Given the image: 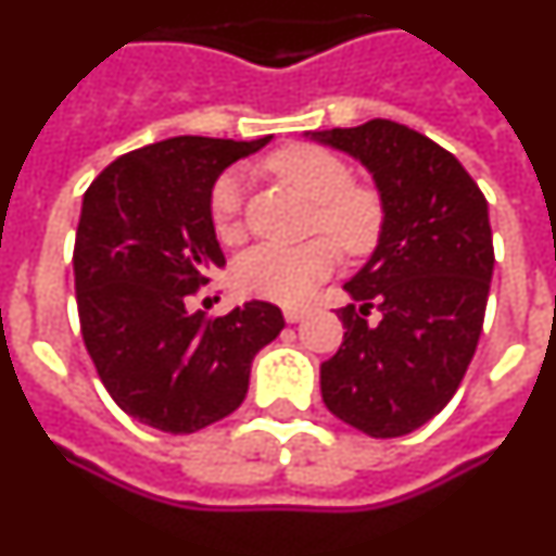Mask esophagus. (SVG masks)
Masks as SVG:
<instances>
[{
    "instance_id": "34e87169",
    "label": "esophagus",
    "mask_w": 556,
    "mask_h": 556,
    "mask_svg": "<svg viewBox=\"0 0 556 556\" xmlns=\"http://www.w3.org/2000/svg\"><path fill=\"white\" fill-rule=\"evenodd\" d=\"M306 314H308V308H303V306H283V317H287V323H301Z\"/></svg>"
}]
</instances>
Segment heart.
I'll use <instances>...</instances> for the list:
<instances>
[{"label": "heart", "mask_w": 556, "mask_h": 556, "mask_svg": "<svg viewBox=\"0 0 556 556\" xmlns=\"http://www.w3.org/2000/svg\"><path fill=\"white\" fill-rule=\"evenodd\" d=\"M267 169L312 200V230H326L348 255H365L376 248L384 228V203L376 189L353 184L351 166L337 152L317 144H289L269 155ZM242 194V178L236 172H225L211 186L208 223L223 244L244 239ZM330 240L314 236L292 248H253L233 264L236 289L278 303L303 301L337 267L339 250Z\"/></svg>", "instance_id": "b5f03b06"}]
</instances>
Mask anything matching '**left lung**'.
<instances>
[{
    "instance_id": "left-lung-1",
    "label": "left lung",
    "mask_w": 556,
    "mask_h": 556,
    "mask_svg": "<svg viewBox=\"0 0 556 556\" xmlns=\"http://www.w3.org/2000/svg\"><path fill=\"white\" fill-rule=\"evenodd\" d=\"M312 139L362 161L384 203L376 253L345 283L353 303L320 365L323 404L365 434L404 437L443 412L479 345L495 264L488 200L448 150L397 122Z\"/></svg>"
}]
</instances>
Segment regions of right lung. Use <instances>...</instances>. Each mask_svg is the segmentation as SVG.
<instances>
[{
	"label": "right lung",
	"mask_w": 556,
	"mask_h": 556,
	"mask_svg": "<svg viewBox=\"0 0 556 556\" xmlns=\"http://www.w3.org/2000/svg\"><path fill=\"white\" fill-rule=\"evenodd\" d=\"M267 141L175 136L108 164L83 198L72 258L83 342L116 406L166 434L239 409L253 356L283 328L267 301L225 317L189 312L225 267L211 186Z\"/></svg>",
	"instance_id": "1"
}]
</instances>
